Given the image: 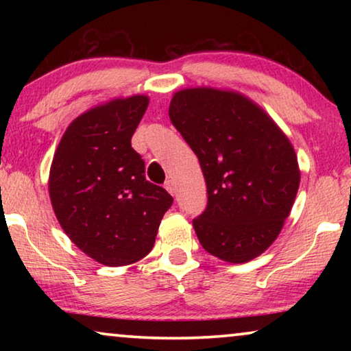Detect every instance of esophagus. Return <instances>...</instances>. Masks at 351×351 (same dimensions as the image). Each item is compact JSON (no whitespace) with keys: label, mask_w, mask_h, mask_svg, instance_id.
Returning <instances> with one entry per match:
<instances>
[{"label":"esophagus","mask_w":351,"mask_h":351,"mask_svg":"<svg viewBox=\"0 0 351 351\" xmlns=\"http://www.w3.org/2000/svg\"><path fill=\"white\" fill-rule=\"evenodd\" d=\"M165 189H166L167 191H169L171 195H174V193H176V184H174V180L167 179L166 184H165Z\"/></svg>","instance_id":"esophagus-1"}]
</instances>
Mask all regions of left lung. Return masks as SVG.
<instances>
[{"mask_svg":"<svg viewBox=\"0 0 351 351\" xmlns=\"http://www.w3.org/2000/svg\"><path fill=\"white\" fill-rule=\"evenodd\" d=\"M169 118L203 171L208 204L193 228L213 256L244 263L280 234L300 184L294 148L261 107L241 94L179 90Z\"/></svg>","mask_w":351,"mask_h":351,"instance_id":"obj_1","label":"left lung"}]
</instances>
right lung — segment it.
Here are the masks:
<instances>
[{
	"label": "right lung",
	"mask_w": 351,
	"mask_h": 351,
	"mask_svg": "<svg viewBox=\"0 0 351 351\" xmlns=\"http://www.w3.org/2000/svg\"><path fill=\"white\" fill-rule=\"evenodd\" d=\"M148 107L134 95L95 107L66 128L52 160L49 195L60 227L90 258L129 265L152 251L174 198L145 179L131 145Z\"/></svg>",
	"instance_id": "right-lung-1"
}]
</instances>
